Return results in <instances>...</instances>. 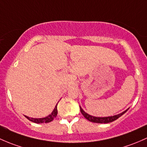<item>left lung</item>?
Segmentation results:
<instances>
[{"label": "left lung", "mask_w": 147, "mask_h": 147, "mask_svg": "<svg viewBox=\"0 0 147 147\" xmlns=\"http://www.w3.org/2000/svg\"><path fill=\"white\" fill-rule=\"evenodd\" d=\"M80 110H81V113H82V115H84L85 118L87 119L88 120L90 121V122H96V123H109V122H113V121L116 120L117 119H118L119 117H121L122 115L125 114V113L127 111L128 109L125 110V111H124L123 113H120V114L119 115H117L111 116V117H93V116L90 115L85 113L81 107H80Z\"/></svg>", "instance_id": "obj_1"}]
</instances>
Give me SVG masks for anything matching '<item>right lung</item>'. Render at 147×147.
<instances>
[{
	"label": "right lung",
	"mask_w": 147,
	"mask_h": 147,
	"mask_svg": "<svg viewBox=\"0 0 147 147\" xmlns=\"http://www.w3.org/2000/svg\"><path fill=\"white\" fill-rule=\"evenodd\" d=\"M57 113H58V112H57V105L55 106V108H54V110H53L52 113H51L49 116H47V117H44V118H30V117H27V116H25V117H26L29 120L31 121V122H34V123H39V124L47 123V122H50L51 121H52L53 119L57 117Z\"/></svg>",
	"instance_id": "add662e5"
}]
</instances>
